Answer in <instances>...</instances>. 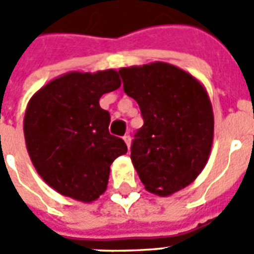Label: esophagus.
Returning <instances> with one entry per match:
<instances>
[{"label": "esophagus", "instance_id": "1", "mask_svg": "<svg viewBox=\"0 0 254 254\" xmlns=\"http://www.w3.org/2000/svg\"><path fill=\"white\" fill-rule=\"evenodd\" d=\"M124 141L127 143V148H129V147H130V141H132V137H130V134H125V136H124Z\"/></svg>", "mask_w": 254, "mask_h": 254}]
</instances>
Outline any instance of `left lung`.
<instances>
[{"label":"left lung","instance_id":"obj_1","mask_svg":"<svg viewBox=\"0 0 254 254\" xmlns=\"http://www.w3.org/2000/svg\"><path fill=\"white\" fill-rule=\"evenodd\" d=\"M118 73L144 121L130 147L140 180L159 196L181 190L201 173L212 147V106L205 89L170 64L122 67Z\"/></svg>","mask_w":254,"mask_h":254}]
</instances>
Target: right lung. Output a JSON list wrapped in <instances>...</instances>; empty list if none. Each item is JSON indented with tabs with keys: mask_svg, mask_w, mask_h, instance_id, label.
<instances>
[{
	"mask_svg": "<svg viewBox=\"0 0 254 254\" xmlns=\"http://www.w3.org/2000/svg\"><path fill=\"white\" fill-rule=\"evenodd\" d=\"M116 70L72 72L36 92L24 117V137L38 174L64 196L92 201L106 190L110 165L127 154L109 132L100 96L120 88Z\"/></svg>",
	"mask_w": 254,
	"mask_h": 254,
	"instance_id": "1",
	"label": "right lung"
}]
</instances>
